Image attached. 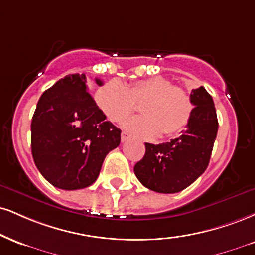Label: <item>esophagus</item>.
Segmentation results:
<instances>
[{
	"instance_id": "34e87169",
	"label": "esophagus",
	"mask_w": 255,
	"mask_h": 255,
	"mask_svg": "<svg viewBox=\"0 0 255 255\" xmlns=\"http://www.w3.org/2000/svg\"><path fill=\"white\" fill-rule=\"evenodd\" d=\"M128 139H129V134L126 133V131H122V134H121V141H122V142H125V141H127Z\"/></svg>"
}]
</instances>
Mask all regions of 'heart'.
Returning <instances> with one entry per match:
<instances>
[{
	"mask_svg": "<svg viewBox=\"0 0 255 255\" xmlns=\"http://www.w3.org/2000/svg\"><path fill=\"white\" fill-rule=\"evenodd\" d=\"M97 107L109 121L122 124L142 104L143 116L125 122L124 128L136 136L153 140L162 133L170 137L188 127L194 101L185 89L173 85L170 79L155 76L125 85L112 81L95 95Z\"/></svg>",
	"mask_w": 255,
	"mask_h": 255,
	"instance_id": "heart-1",
	"label": "heart"
}]
</instances>
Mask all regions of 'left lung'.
I'll list each match as a JSON object with an SVG mask.
<instances>
[{
    "label": "left lung",
    "mask_w": 255,
    "mask_h": 255,
    "mask_svg": "<svg viewBox=\"0 0 255 255\" xmlns=\"http://www.w3.org/2000/svg\"><path fill=\"white\" fill-rule=\"evenodd\" d=\"M194 113L183 134L170 142L145 143L146 153L134 166V173L147 189L176 194L191 185L209 165L217 135L216 109L203 87L192 89Z\"/></svg>",
    "instance_id": "obj_1"
}]
</instances>
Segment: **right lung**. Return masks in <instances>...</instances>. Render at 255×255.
I'll return each instance as SVG.
<instances>
[{
	"mask_svg": "<svg viewBox=\"0 0 255 255\" xmlns=\"http://www.w3.org/2000/svg\"><path fill=\"white\" fill-rule=\"evenodd\" d=\"M102 85L101 79H95ZM102 114L84 73L67 75L40 97L30 125L35 166L56 188L78 190L97 179L121 130Z\"/></svg>",
	"mask_w": 255,
	"mask_h": 255,
	"instance_id": "add662e5",
	"label": "right lung"
}]
</instances>
